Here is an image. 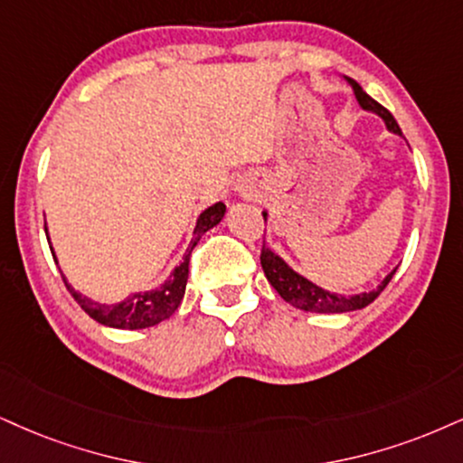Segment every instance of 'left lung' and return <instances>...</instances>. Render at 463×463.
Here are the masks:
<instances>
[{
  "instance_id": "8db88e82",
  "label": "left lung",
  "mask_w": 463,
  "mask_h": 463,
  "mask_svg": "<svg viewBox=\"0 0 463 463\" xmlns=\"http://www.w3.org/2000/svg\"><path fill=\"white\" fill-rule=\"evenodd\" d=\"M350 83L354 88V94H356V100L361 102L363 109L380 113V116L384 118L386 127H389L392 133L402 135V128L397 127L395 118L391 116V111L386 109V107H382L378 100L371 99L367 92H363V88L356 81H352L350 79ZM264 219H266V214H264ZM260 261H261V268H264L266 279L270 281L272 288L277 289L279 296H281L285 302L298 307V309H302V311H313V313H345V311L363 309V307L371 305V302L378 298L382 289L389 285L392 275H395V270H392L391 275L382 281V285H378V289H373V292H364V294H356V296H339V294L324 292L322 288H317V285H313L307 281V279L296 275L292 268L285 264L281 258H277L270 249L261 247Z\"/></svg>"
}]
</instances>
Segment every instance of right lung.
I'll list each match as a JSON object with an SVG mask.
<instances>
[{"mask_svg":"<svg viewBox=\"0 0 463 463\" xmlns=\"http://www.w3.org/2000/svg\"><path fill=\"white\" fill-rule=\"evenodd\" d=\"M225 214V203H214L210 205L208 210H203L202 216H199L195 236H193L191 247H188L184 260L182 264L171 272V277L161 285L158 289H152V292H139L128 296L127 300L119 302V305H99V302H92L85 298L79 292H74L72 285H68L64 277V285L68 292L72 294V298L79 302V307L88 313L90 317L96 319V322L105 324V326L111 328H127V330H137V328H147L154 326V324H161L165 319L174 316L175 309L180 307L182 298H184L186 289V279H188V261H191V253L199 242V238L203 236L210 227H214L216 222L222 219ZM49 241V238H47ZM53 253V250H51Z\"/></svg>","mask_w":463,"mask_h":463,"instance_id":"add662e5","label":"right lung"}]
</instances>
